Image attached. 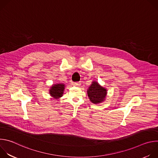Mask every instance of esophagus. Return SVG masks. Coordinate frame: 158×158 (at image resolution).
<instances>
[{"mask_svg":"<svg viewBox=\"0 0 158 158\" xmlns=\"http://www.w3.org/2000/svg\"><path fill=\"white\" fill-rule=\"evenodd\" d=\"M74 85H76V86H77V87H79V86L81 85V82H75V83L74 84Z\"/></svg>","mask_w":158,"mask_h":158,"instance_id":"34e87169","label":"esophagus"}]
</instances>
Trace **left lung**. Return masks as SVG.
<instances>
[{
  "label": "left lung",
  "instance_id": "obj_1",
  "mask_svg": "<svg viewBox=\"0 0 158 158\" xmlns=\"http://www.w3.org/2000/svg\"><path fill=\"white\" fill-rule=\"evenodd\" d=\"M107 90L101 87L97 82H93L87 90V95L94 104L102 102L106 96Z\"/></svg>",
  "mask_w": 158,
  "mask_h": 158
}]
</instances>
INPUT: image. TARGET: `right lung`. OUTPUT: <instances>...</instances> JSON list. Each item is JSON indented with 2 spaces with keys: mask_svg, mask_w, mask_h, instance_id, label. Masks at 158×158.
Here are the masks:
<instances>
[{
  "mask_svg": "<svg viewBox=\"0 0 158 158\" xmlns=\"http://www.w3.org/2000/svg\"><path fill=\"white\" fill-rule=\"evenodd\" d=\"M64 90V84H57L52 85L50 89V94L51 96L56 99H58L62 96L63 92Z\"/></svg>",
  "mask_w": 158,
  "mask_h": 158,
  "instance_id": "add662e5",
  "label": "right lung"
}]
</instances>
